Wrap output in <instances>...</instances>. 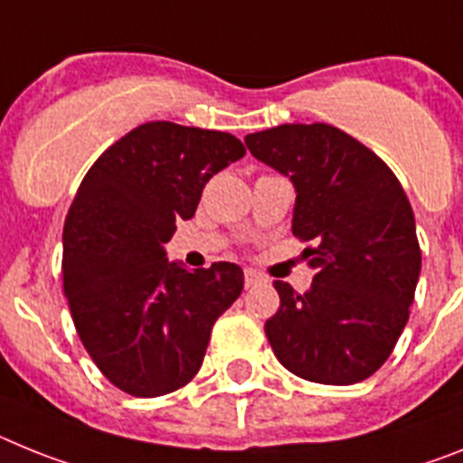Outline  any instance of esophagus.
<instances>
[{
    "label": "esophagus",
    "instance_id": "34e87169",
    "mask_svg": "<svg viewBox=\"0 0 463 463\" xmlns=\"http://www.w3.org/2000/svg\"><path fill=\"white\" fill-rule=\"evenodd\" d=\"M260 281H265L263 275H259V272L251 270V268L244 270V284H247V287H256V284H260Z\"/></svg>",
    "mask_w": 463,
    "mask_h": 463
}]
</instances>
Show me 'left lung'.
Segmentation results:
<instances>
[{"mask_svg":"<svg viewBox=\"0 0 463 463\" xmlns=\"http://www.w3.org/2000/svg\"><path fill=\"white\" fill-rule=\"evenodd\" d=\"M254 158L296 188L291 231L315 249L312 287L275 281L265 335L279 364L319 384H354L389 359L421 270L415 214L371 148L326 123H287L244 137Z\"/></svg>","mask_w":463,"mask_h":463,"instance_id":"left-lung-1","label":"left lung"}]
</instances>
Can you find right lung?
Segmentation results:
<instances>
[{"label":"right lung","mask_w":463,"mask_h":463,"mask_svg":"<svg viewBox=\"0 0 463 463\" xmlns=\"http://www.w3.org/2000/svg\"><path fill=\"white\" fill-rule=\"evenodd\" d=\"M247 154L219 130L144 123L95 160L62 232V281L83 347L104 377L154 399L188 384L212 326L244 287L240 265L186 270L165 244L204 184Z\"/></svg>","instance_id":"add662e5"}]
</instances>
